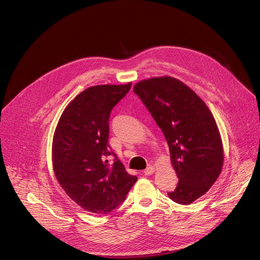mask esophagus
Masks as SVG:
<instances>
[{
  "label": "esophagus",
  "instance_id": "1",
  "mask_svg": "<svg viewBox=\"0 0 260 260\" xmlns=\"http://www.w3.org/2000/svg\"><path fill=\"white\" fill-rule=\"evenodd\" d=\"M154 168L153 167H148L146 170H144V174L146 175V176H150V175H152L153 173H154Z\"/></svg>",
  "mask_w": 260,
  "mask_h": 260
}]
</instances>
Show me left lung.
Returning <instances> with one entry per match:
<instances>
[{
	"mask_svg": "<svg viewBox=\"0 0 260 260\" xmlns=\"http://www.w3.org/2000/svg\"><path fill=\"white\" fill-rule=\"evenodd\" d=\"M134 91L169 145L179 179L169 198L180 205L193 203L216 182L224 161L223 145L211 111L191 88L170 76L139 81Z\"/></svg>",
	"mask_w": 260,
	"mask_h": 260,
	"instance_id": "8db88e82",
	"label": "left lung"
}]
</instances>
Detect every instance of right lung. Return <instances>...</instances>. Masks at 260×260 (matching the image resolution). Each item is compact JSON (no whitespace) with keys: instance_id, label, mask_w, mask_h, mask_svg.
I'll return each mask as SVG.
<instances>
[{"instance_id":"right-lung-1","label":"right lung","mask_w":260,"mask_h":260,"mask_svg":"<svg viewBox=\"0 0 260 260\" xmlns=\"http://www.w3.org/2000/svg\"><path fill=\"white\" fill-rule=\"evenodd\" d=\"M132 83L96 85L72 100L58 120L52 142L55 177L72 201L85 211L106 215L124 202L137 182L108 144L111 110ZM113 155V164L107 156Z\"/></svg>"}]
</instances>
